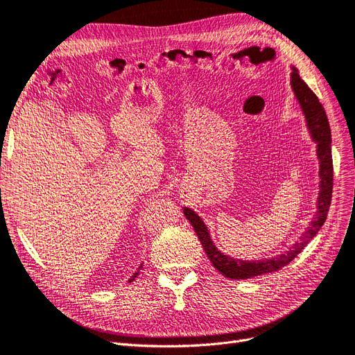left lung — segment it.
Masks as SVG:
<instances>
[{"mask_svg": "<svg viewBox=\"0 0 355 355\" xmlns=\"http://www.w3.org/2000/svg\"><path fill=\"white\" fill-rule=\"evenodd\" d=\"M291 89L295 95L300 108L304 114L306 125L311 140L316 143V155L319 159V196L316 207L318 211L314 214L313 220L307 230L301 234L300 240H297L285 253L273 256L269 259H259V260H243L235 259L225 253H222L215 245L211 232H209L203 219L196 214L193 209L184 207L182 214L189 219L194 232L205 248L209 260L212 261L214 268L230 279H248L259 277V275L270 273L279 270L286 266L293 259L301 253V250L311 241V239L319 232L322 225L324 224L327 212L332 200V187H334V164H332V136L331 127L324 108L319 102L318 96L313 94V90L306 85L303 78L300 77L298 70L291 65Z\"/></svg>", "mask_w": 355, "mask_h": 355, "instance_id": "1", "label": "left lung"}]
</instances>
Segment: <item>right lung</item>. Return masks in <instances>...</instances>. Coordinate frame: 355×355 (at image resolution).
<instances>
[{
    "label": "right lung",
    "instance_id": "1",
    "mask_svg": "<svg viewBox=\"0 0 355 355\" xmlns=\"http://www.w3.org/2000/svg\"><path fill=\"white\" fill-rule=\"evenodd\" d=\"M140 268H141V265L139 266V269H140ZM139 269H137V272H136V273H133V275H131V277L128 278V282H131V281H135V279H136V277L139 275Z\"/></svg>",
    "mask_w": 355,
    "mask_h": 355
}]
</instances>
